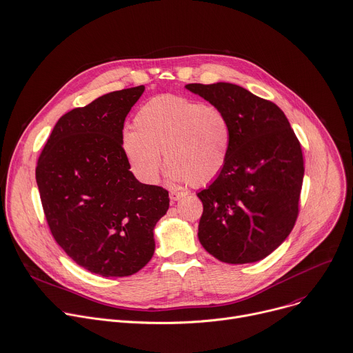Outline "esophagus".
<instances>
[{"label":"esophagus","instance_id":"1","mask_svg":"<svg viewBox=\"0 0 353 353\" xmlns=\"http://www.w3.org/2000/svg\"><path fill=\"white\" fill-rule=\"evenodd\" d=\"M183 196H185L183 192H178V190H171V192H170V199H171V202H176V201L182 199Z\"/></svg>","mask_w":353,"mask_h":353}]
</instances>
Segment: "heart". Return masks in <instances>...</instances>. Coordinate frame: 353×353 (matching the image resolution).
Segmentation results:
<instances>
[{"mask_svg":"<svg viewBox=\"0 0 353 353\" xmlns=\"http://www.w3.org/2000/svg\"><path fill=\"white\" fill-rule=\"evenodd\" d=\"M134 130H125L122 148L133 172L154 183L164 152L172 181L202 186L223 171L231 145L225 112L176 95H159L140 106Z\"/></svg>","mask_w":353,"mask_h":353,"instance_id":"b5f03b06","label":"heart"}]
</instances>
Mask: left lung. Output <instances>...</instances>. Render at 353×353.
<instances>
[{
  "label": "left lung",
  "instance_id": "8db88e82",
  "mask_svg": "<svg viewBox=\"0 0 353 353\" xmlns=\"http://www.w3.org/2000/svg\"><path fill=\"white\" fill-rule=\"evenodd\" d=\"M225 112L231 125L227 163L198 198V237L225 263H251L275 251L299 214L304 176L301 145L282 109L248 90L217 83L188 84Z\"/></svg>",
  "mask_w": 353,
  "mask_h": 353
}]
</instances>
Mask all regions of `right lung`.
<instances>
[{"label":"right lung","instance_id":"obj_1","mask_svg":"<svg viewBox=\"0 0 353 353\" xmlns=\"http://www.w3.org/2000/svg\"><path fill=\"white\" fill-rule=\"evenodd\" d=\"M144 85L105 94L63 114L37 160L36 182L56 243L105 278L133 275L151 259L168 192L136 179L123 125Z\"/></svg>","mask_w":353,"mask_h":353}]
</instances>
